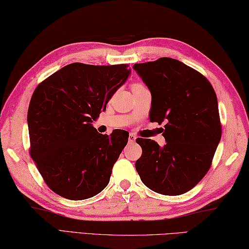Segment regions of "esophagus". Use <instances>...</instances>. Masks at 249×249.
<instances>
[{
    "label": "esophagus",
    "instance_id": "obj_1",
    "mask_svg": "<svg viewBox=\"0 0 249 249\" xmlns=\"http://www.w3.org/2000/svg\"><path fill=\"white\" fill-rule=\"evenodd\" d=\"M135 141H136V136L133 133H130L129 134V143L133 144V143H135Z\"/></svg>",
    "mask_w": 249,
    "mask_h": 249
}]
</instances>
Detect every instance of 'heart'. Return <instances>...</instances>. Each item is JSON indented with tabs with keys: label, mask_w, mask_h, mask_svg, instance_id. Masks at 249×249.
I'll use <instances>...</instances> for the list:
<instances>
[{
	"label": "heart",
	"mask_w": 249,
	"mask_h": 249,
	"mask_svg": "<svg viewBox=\"0 0 249 249\" xmlns=\"http://www.w3.org/2000/svg\"><path fill=\"white\" fill-rule=\"evenodd\" d=\"M133 86H142V85L141 84H134Z\"/></svg>",
	"instance_id": "b5f03b06"
}]
</instances>
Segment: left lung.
<instances>
[{
  "label": "left lung",
  "mask_w": 249,
  "mask_h": 249,
  "mask_svg": "<svg viewBox=\"0 0 249 249\" xmlns=\"http://www.w3.org/2000/svg\"><path fill=\"white\" fill-rule=\"evenodd\" d=\"M133 70L151 93L150 121L165 123L166 142L160 147L153 140H136L143 154L135 169L157 194H185L210 170L221 139L215 91L201 73L176 59L136 63Z\"/></svg>",
  "instance_id": "left-lung-1"
}]
</instances>
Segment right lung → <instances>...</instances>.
<instances>
[{"label":"right lung","mask_w":249,"mask_h":249,"mask_svg":"<svg viewBox=\"0 0 249 249\" xmlns=\"http://www.w3.org/2000/svg\"><path fill=\"white\" fill-rule=\"evenodd\" d=\"M126 64L71 63L40 83L30 101V155L45 182L70 200H85L108 185L129 134H100L92 121L131 74Z\"/></svg>","instance_id":"obj_1"}]
</instances>
